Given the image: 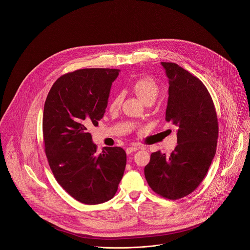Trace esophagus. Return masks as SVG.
I'll return each mask as SVG.
<instances>
[{"label": "esophagus", "instance_id": "obj_1", "mask_svg": "<svg viewBox=\"0 0 250 250\" xmlns=\"http://www.w3.org/2000/svg\"><path fill=\"white\" fill-rule=\"evenodd\" d=\"M139 148H140V147H137V146H130V147H127L125 151H126V154H130V153L136 151V150L139 149Z\"/></svg>", "mask_w": 250, "mask_h": 250}]
</instances>
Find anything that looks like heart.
<instances>
[{"label":"heart","instance_id":"heart-1","mask_svg":"<svg viewBox=\"0 0 250 250\" xmlns=\"http://www.w3.org/2000/svg\"><path fill=\"white\" fill-rule=\"evenodd\" d=\"M132 91L146 104L153 103L159 94V88L156 82L150 77H141L135 80L132 84ZM123 102L122 95H116L112 98L109 104L111 112H116L121 108Z\"/></svg>","mask_w":250,"mask_h":250}]
</instances>
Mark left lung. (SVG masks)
<instances>
[{
  "label": "left lung",
  "mask_w": 250,
  "mask_h": 250,
  "mask_svg": "<svg viewBox=\"0 0 250 250\" xmlns=\"http://www.w3.org/2000/svg\"><path fill=\"white\" fill-rule=\"evenodd\" d=\"M161 65L169 84L165 120L178 128L177 146L170 155L151 153L145 175L156 194L177 200L194 192L206 177L216 154L219 125L203 82L176 63Z\"/></svg>",
  "instance_id": "left-lung-1"
}]
</instances>
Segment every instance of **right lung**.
Returning <instances> with one entry per match:
<instances>
[{
  "label": "right lung",
  "instance_id": "obj_1",
  "mask_svg": "<svg viewBox=\"0 0 250 250\" xmlns=\"http://www.w3.org/2000/svg\"><path fill=\"white\" fill-rule=\"evenodd\" d=\"M119 69H80L59 77L43 110L44 150L59 185L75 200L97 205L111 200L122 180L126 154L122 147L97 153L88 128L104 117Z\"/></svg>",
  "mask_w": 250,
  "mask_h": 250
}]
</instances>
